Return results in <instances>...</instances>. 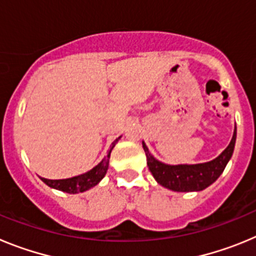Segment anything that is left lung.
Instances as JSON below:
<instances>
[{
	"instance_id": "left-lung-1",
	"label": "left lung",
	"mask_w": 256,
	"mask_h": 256,
	"mask_svg": "<svg viewBox=\"0 0 256 256\" xmlns=\"http://www.w3.org/2000/svg\"><path fill=\"white\" fill-rule=\"evenodd\" d=\"M236 126H234V136L226 150L216 156V159L200 164H178L169 165L155 159L148 151V148L144 142H142L144 150L146 152L148 166L152 173L156 182L165 188L176 192H192L202 191L219 178L226 165L228 164L236 144Z\"/></svg>"
}]
</instances>
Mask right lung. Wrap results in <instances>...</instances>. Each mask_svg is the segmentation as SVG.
Listing matches in <instances>:
<instances>
[{
    "label": "right lung",
    "mask_w": 256,
    "mask_h": 256,
    "mask_svg": "<svg viewBox=\"0 0 256 256\" xmlns=\"http://www.w3.org/2000/svg\"><path fill=\"white\" fill-rule=\"evenodd\" d=\"M120 140V137H118L112 144L110 146V150L108 151L106 156L101 160L98 164L92 168L91 170H88L87 173L80 174V176H76V177L66 178V180H47V178H40L46 183L47 186L51 188L58 190V191L66 192V194H78V192L88 191L90 188L94 187L96 184L100 183V180L105 177L106 172L108 168V160H110V154L116 142Z\"/></svg>",
    "instance_id": "right-lung-1"
}]
</instances>
